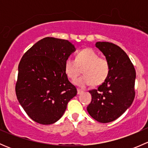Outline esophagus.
<instances>
[{"label":"esophagus","instance_id":"34e87169","mask_svg":"<svg viewBox=\"0 0 148 148\" xmlns=\"http://www.w3.org/2000/svg\"><path fill=\"white\" fill-rule=\"evenodd\" d=\"M82 93H83V91L79 89H77V95H81Z\"/></svg>","mask_w":148,"mask_h":148}]
</instances>
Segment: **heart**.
I'll list each match as a JSON object with an SVG mask.
<instances>
[{
  "instance_id": "heart-1",
  "label": "heart",
  "mask_w": 148,
  "mask_h": 148,
  "mask_svg": "<svg viewBox=\"0 0 148 148\" xmlns=\"http://www.w3.org/2000/svg\"><path fill=\"white\" fill-rule=\"evenodd\" d=\"M83 69L84 75L74 81L80 87H86L93 84H100L108 77L110 66L106 59L99 58L94 49L87 48L79 51L77 59L68 57L64 62V71L67 77L71 79L77 78L80 68Z\"/></svg>"
}]
</instances>
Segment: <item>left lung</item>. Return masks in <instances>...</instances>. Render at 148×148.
I'll return each instance as SVG.
<instances>
[{
  "mask_svg": "<svg viewBox=\"0 0 148 148\" xmlns=\"http://www.w3.org/2000/svg\"><path fill=\"white\" fill-rule=\"evenodd\" d=\"M110 66V72L97 89L89 91L92 101L87 112L101 123L112 122L131 106L135 98L136 79L134 66L120 46L110 42H97Z\"/></svg>",
  "mask_w": 148,
  "mask_h": 148,
  "instance_id": "1",
  "label": "left lung"
}]
</instances>
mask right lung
I'll list each match as a JSON object with an SVG mask.
<instances>
[{"mask_svg": "<svg viewBox=\"0 0 148 148\" xmlns=\"http://www.w3.org/2000/svg\"><path fill=\"white\" fill-rule=\"evenodd\" d=\"M76 51L67 40L46 37L25 53L18 65L16 93L26 114L35 122L51 125L64 113L77 95L64 71L65 60Z\"/></svg>", "mask_w": 148, "mask_h": 148, "instance_id": "1", "label": "right lung"}]
</instances>
